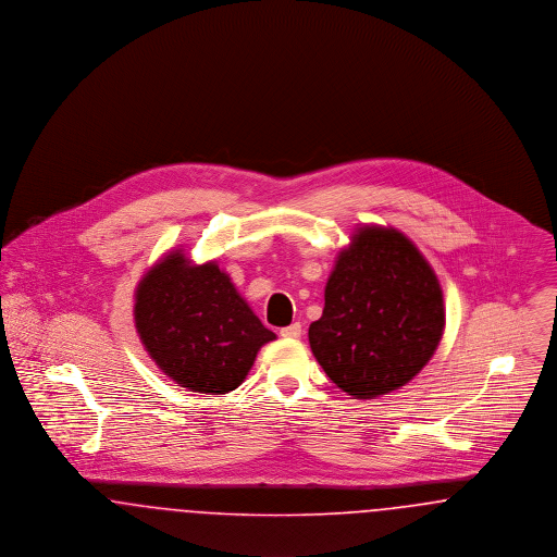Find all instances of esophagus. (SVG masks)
<instances>
[{
  "label": "esophagus",
  "instance_id": "obj_1",
  "mask_svg": "<svg viewBox=\"0 0 557 557\" xmlns=\"http://www.w3.org/2000/svg\"><path fill=\"white\" fill-rule=\"evenodd\" d=\"M300 334H302V325L300 323H292V325H286V327L280 330L282 338H300Z\"/></svg>",
  "mask_w": 557,
  "mask_h": 557
}]
</instances>
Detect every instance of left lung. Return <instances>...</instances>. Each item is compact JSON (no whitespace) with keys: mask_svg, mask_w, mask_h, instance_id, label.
I'll list each match as a JSON object with an SVG mask.
<instances>
[{"mask_svg":"<svg viewBox=\"0 0 557 557\" xmlns=\"http://www.w3.org/2000/svg\"><path fill=\"white\" fill-rule=\"evenodd\" d=\"M443 327L441 284L413 242L393 227L366 225L336 261L309 343L338 388L373 398L422 371Z\"/></svg>","mask_w":557,"mask_h":557,"instance_id":"8db88e82","label":"left lung"}]
</instances>
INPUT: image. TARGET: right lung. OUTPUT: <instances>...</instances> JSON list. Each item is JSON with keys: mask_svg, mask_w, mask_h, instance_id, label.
I'll use <instances>...</instances> for the list:
<instances>
[{"mask_svg": "<svg viewBox=\"0 0 557 557\" xmlns=\"http://www.w3.org/2000/svg\"><path fill=\"white\" fill-rule=\"evenodd\" d=\"M135 327L148 355L180 386L205 395L238 388L261 346L275 341L214 263L164 257L135 292Z\"/></svg>", "mask_w": 557, "mask_h": 557, "instance_id": "obj_1", "label": "right lung"}]
</instances>
